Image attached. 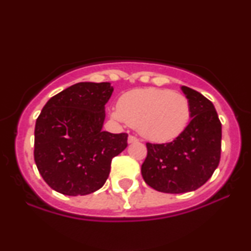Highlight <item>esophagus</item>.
Here are the masks:
<instances>
[{
	"instance_id": "1",
	"label": "esophagus",
	"mask_w": 251,
	"mask_h": 251,
	"mask_svg": "<svg viewBox=\"0 0 251 251\" xmlns=\"http://www.w3.org/2000/svg\"><path fill=\"white\" fill-rule=\"evenodd\" d=\"M138 138H135V137H133V135H128V138H127V142H128V144H133V143H137L138 142Z\"/></svg>"
}]
</instances>
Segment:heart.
Masks as SVG:
<instances>
[{"instance_id":"1","label":"heart","mask_w":251,"mask_h":251,"mask_svg":"<svg viewBox=\"0 0 251 251\" xmlns=\"http://www.w3.org/2000/svg\"><path fill=\"white\" fill-rule=\"evenodd\" d=\"M112 117L137 127L150 142L169 143L186 128L191 106L188 98L179 92L157 87L135 88L120 97Z\"/></svg>"}]
</instances>
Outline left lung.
I'll return each instance as SVG.
<instances>
[{"label":"left lung","instance_id":"obj_1","mask_svg":"<svg viewBox=\"0 0 251 251\" xmlns=\"http://www.w3.org/2000/svg\"><path fill=\"white\" fill-rule=\"evenodd\" d=\"M191 106V120L174 142L146 144L142 175L148 185L165 194L195 191L220 164L222 124L214 103L195 89L181 86Z\"/></svg>","mask_w":251,"mask_h":251}]
</instances>
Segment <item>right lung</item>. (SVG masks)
Masks as SVG:
<instances>
[{
	"label": "right lung",
	"mask_w": 251,
	"mask_h": 251,
	"mask_svg": "<svg viewBox=\"0 0 251 251\" xmlns=\"http://www.w3.org/2000/svg\"><path fill=\"white\" fill-rule=\"evenodd\" d=\"M109 82H79L50 98L35 124L34 159L51 189L85 196L107 180L112 158L127 146V134L102 131Z\"/></svg>",
	"instance_id": "right-lung-1"
}]
</instances>
